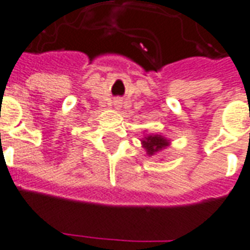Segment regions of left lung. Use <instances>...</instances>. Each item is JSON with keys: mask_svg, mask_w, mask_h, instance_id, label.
<instances>
[{"mask_svg": "<svg viewBox=\"0 0 250 250\" xmlns=\"http://www.w3.org/2000/svg\"><path fill=\"white\" fill-rule=\"evenodd\" d=\"M142 147L146 149L147 156H155L156 153L162 152L171 144V140L160 134H146L140 139Z\"/></svg>", "mask_w": 250, "mask_h": 250, "instance_id": "obj_1", "label": "left lung"}]
</instances>
